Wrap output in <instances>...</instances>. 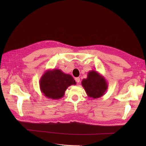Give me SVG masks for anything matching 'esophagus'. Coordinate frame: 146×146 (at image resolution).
Wrapping results in <instances>:
<instances>
[{
	"label": "esophagus",
	"instance_id": "obj_1",
	"mask_svg": "<svg viewBox=\"0 0 146 146\" xmlns=\"http://www.w3.org/2000/svg\"><path fill=\"white\" fill-rule=\"evenodd\" d=\"M75 80H76V82H77V83H78L79 82H80V78H79V77H77V78H75Z\"/></svg>",
	"mask_w": 146,
	"mask_h": 146
}]
</instances>
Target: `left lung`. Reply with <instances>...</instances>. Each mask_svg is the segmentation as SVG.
Instances as JSON below:
<instances>
[{
    "instance_id": "8db88e82",
    "label": "left lung",
    "mask_w": 146,
    "mask_h": 146,
    "mask_svg": "<svg viewBox=\"0 0 146 146\" xmlns=\"http://www.w3.org/2000/svg\"><path fill=\"white\" fill-rule=\"evenodd\" d=\"M82 85L88 97L98 99L104 96L108 89V83L105 77L98 71L92 70L83 78Z\"/></svg>"
}]
</instances>
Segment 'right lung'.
Masks as SVG:
<instances>
[{"label": "right lung", "instance_id": "1", "mask_svg": "<svg viewBox=\"0 0 146 146\" xmlns=\"http://www.w3.org/2000/svg\"><path fill=\"white\" fill-rule=\"evenodd\" d=\"M76 82L69 74L58 69L47 70L39 80L42 93L48 99L58 100L62 98L67 88Z\"/></svg>", "mask_w": 146, "mask_h": 146}]
</instances>
